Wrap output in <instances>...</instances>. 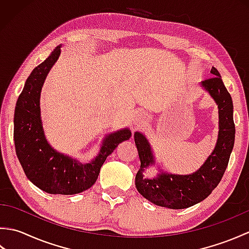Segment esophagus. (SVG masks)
I'll return each instance as SVG.
<instances>
[{
	"label": "esophagus",
	"instance_id": "1",
	"mask_svg": "<svg viewBox=\"0 0 249 249\" xmlns=\"http://www.w3.org/2000/svg\"><path fill=\"white\" fill-rule=\"evenodd\" d=\"M131 120H133L134 125L138 126V127L141 125H143L146 121L144 114L141 112H138V111H136V112L133 113V115H131Z\"/></svg>",
	"mask_w": 249,
	"mask_h": 249
}]
</instances>
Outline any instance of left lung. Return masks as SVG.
Returning a JSON list of instances; mask_svg holds the SVG:
<instances>
[{
	"label": "left lung",
	"instance_id": "1",
	"mask_svg": "<svg viewBox=\"0 0 249 249\" xmlns=\"http://www.w3.org/2000/svg\"><path fill=\"white\" fill-rule=\"evenodd\" d=\"M211 73L212 77L201 82L200 86L218 107V136L214 150L197 171L190 174H172L158 167L156 177L144 178L146 168L158 165L146 137L140 131H136L134 135L140 160V169L135 178L136 188L142 197L155 205L181 210L201 202L219 184L228 166L235 138L233 103L218 71L212 67Z\"/></svg>",
	"mask_w": 249,
	"mask_h": 249
}]
</instances>
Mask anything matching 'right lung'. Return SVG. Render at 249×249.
Wrapping results in <instances>:
<instances>
[{"label": "right lung", "instance_id": "1", "mask_svg": "<svg viewBox=\"0 0 249 249\" xmlns=\"http://www.w3.org/2000/svg\"><path fill=\"white\" fill-rule=\"evenodd\" d=\"M62 45L32 71L15 108L14 140L16 154L26 178L35 186L53 195H75L92 187L111 153L131 136L129 128L107 134L96 157L81 162L57 152L47 140L40 111V93L50 70L60 57Z\"/></svg>", "mask_w": 249, "mask_h": 249}]
</instances>
